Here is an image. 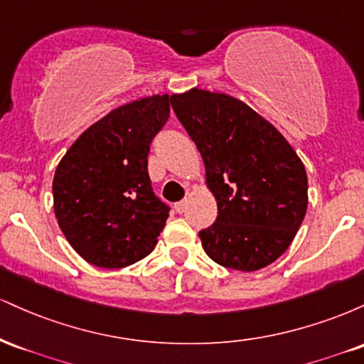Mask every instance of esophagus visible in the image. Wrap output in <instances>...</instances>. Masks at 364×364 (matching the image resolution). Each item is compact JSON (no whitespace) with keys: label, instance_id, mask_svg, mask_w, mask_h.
Listing matches in <instances>:
<instances>
[{"label":"esophagus","instance_id":"esophagus-1","mask_svg":"<svg viewBox=\"0 0 364 364\" xmlns=\"http://www.w3.org/2000/svg\"><path fill=\"white\" fill-rule=\"evenodd\" d=\"M186 205H188V200H181V202H178L176 205H174V208H176L178 214H183V212L186 210Z\"/></svg>","mask_w":364,"mask_h":364}]
</instances>
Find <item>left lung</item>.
I'll list each match as a JSON object with an SVG mask.
<instances>
[{
    "instance_id": "1",
    "label": "left lung",
    "mask_w": 364,
    "mask_h": 364,
    "mask_svg": "<svg viewBox=\"0 0 364 364\" xmlns=\"http://www.w3.org/2000/svg\"><path fill=\"white\" fill-rule=\"evenodd\" d=\"M179 123L205 164L217 219L198 232L205 253L253 272L289 248L308 207L301 159L281 133L240 99L191 89L171 95Z\"/></svg>"
}]
</instances>
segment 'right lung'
I'll return each mask as SVG.
<instances>
[{"mask_svg":"<svg viewBox=\"0 0 364 364\" xmlns=\"http://www.w3.org/2000/svg\"><path fill=\"white\" fill-rule=\"evenodd\" d=\"M169 111L168 94L116 107L58 164L54 214L68 243L92 265L123 269L156 246L169 205L154 193L147 157Z\"/></svg>","mask_w":364,"mask_h":364,"instance_id":"obj_1","label":"right lung"}]
</instances>
